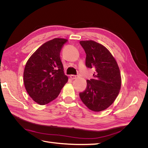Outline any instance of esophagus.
Masks as SVG:
<instances>
[{"mask_svg": "<svg viewBox=\"0 0 148 148\" xmlns=\"http://www.w3.org/2000/svg\"><path fill=\"white\" fill-rule=\"evenodd\" d=\"M78 77V75H70V78H71V79H77Z\"/></svg>", "mask_w": 148, "mask_h": 148, "instance_id": "obj_1", "label": "esophagus"}]
</instances>
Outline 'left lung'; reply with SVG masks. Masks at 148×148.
Returning <instances> with one entry per match:
<instances>
[{"instance_id": "8db88e82", "label": "left lung", "mask_w": 148, "mask_h": 148, "mask_svg": "<svg viewBox=\"0 0 148 148\" xmlns=\"http://www.w3.org/2000/svg\"><path fill=\"white\" fill-rule=\"evenodd\" d=\"M86 54V66L95 69L93 78L87 79L80 99L88 108L99 112L109 107L117 97L121 87L119 66L111 53L102 44L92 41L79 42Z\"/></svg>"}]
</instances>
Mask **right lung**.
I'll list each match as a JSON object with an SVG mask.
<instances>
[{
  "label": "right lung",
  "mask_w": 148,
  "mask_h": 148,
  "mask_svg": "<svg viewBox=\"0 0 148 148\" xmlns=\"http://www.w3.org/2000/svg\"><path fill=\"white\" fill-rule=\"evenodd\" d=\"M65 39L54 38L39 47L26 62L23 73L26 90L40 105L54 100L68 82L60 53Z\"/></svg>",
  "instance_id": "obj_1"
}]
</instances>
